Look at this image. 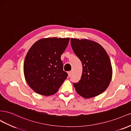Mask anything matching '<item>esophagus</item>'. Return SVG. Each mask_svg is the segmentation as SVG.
Listing matches in <instances>:
<instances>
[{
  "instance_id": "obj_1",
  "label": "esophagus",
  "mask_w": 131,
  "mask_h": 131,
  "mask_svg": "<svg viewBox=\"0 0 131 131\" xmlns=\"http://www.w3.org/2000/svg\"><path fill=\"white\" fill-rule=\"evenodd\" d=\"M71 73H72V72H71V71H69L68 72H67V73H68V75H69V77H71Z\"/></svg>"
}]
</instances>
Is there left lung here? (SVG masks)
Returning <instances> with one entry per match:
<instances>
[{"label": "left lung", "mask_w": 131, "mask_h": 131, "mask_svg": "<svg viewBox=\"0 0 131 131\" xmlns=\"http://www.w3.org/2000/svg\"><path fill=\"white\" fill-rule=\"evenodd\" d=\"M71 45L83 66L81 79L73 83L76 92L85 99L102 94L112 77V67L107 53L99 43L88 39L72 38Z\"/></svg>", "instance_id": "left-lung-1"}]
</instances>
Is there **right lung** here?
<instances>
[{"instance_id":"right-lung-1","label":"right lung","mask_w":131,"mask_h":131,"mask_svg":"<svg viewBox=\"0 0 131 131\" xmlns=\"http://www.w3.org/2000/svg\"><path fill=\"white\" fill-rule=\"evenodd\" d=\"M70 38H45L29 49L24 62V74L29 86L36 93L52 95L67 78L63 70L61 54Z\"/></svg>"}]
</instances>
